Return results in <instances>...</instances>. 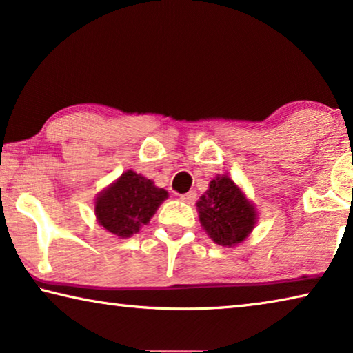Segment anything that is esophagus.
<instances>
[{
	"mask_svg": "<svg viewBox=\"0 0 353 353\" xmlns=\"http://www.w3.org/2000/svg\"><path fill=\"white\" fill-rule=\"evenodd\" d=\"M181 199L183 201V203L192 204L193 201L196 199V193H194V192H188V193H185V194H181Z\"/></svg>",
	"mask_w": 353,
	"mask_h": 353,
	"instance_id": "1",
	"label": "esophagus"
}]
</instances>
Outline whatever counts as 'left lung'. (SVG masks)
I'll list each match as a JSON object with an SVG mask.
<instances>
[{
	"mask_svg": "<svg viewBox=\"0 0 353 353\" xmlns=\"http://www.w3.org/2000/svg\"><path fill=\"white\" fill-rule=\"evenodd\" d=\"M201 226L221 247H236L247 239L257 221V210L243 190L229 176L214 177L196 203Z\"/></svg>",
	"mask_w": 353,
	"mask_h": 353,
	"instance_id": "left-lung-1",
	"label": "left lung"
}]
</instances>
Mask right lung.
I'll return each mask as SVG.
<instances>
[{"mask_svg": "<svg viewBox=\"0 0 353 353\" xmlns=\"http://www.w3.org/2000/svg\"><path fill=\"white\" fill-rule=\"evenodd\" d=\"M168 198L165 188L155 187L150 179L127 170L96 198L99 225L119 239L132 237Z\"/></svg>", "mask_w": 353, "mask_h": 353, "instance_id": "right-lung-1", "label": "right lung"}]
</instances>
